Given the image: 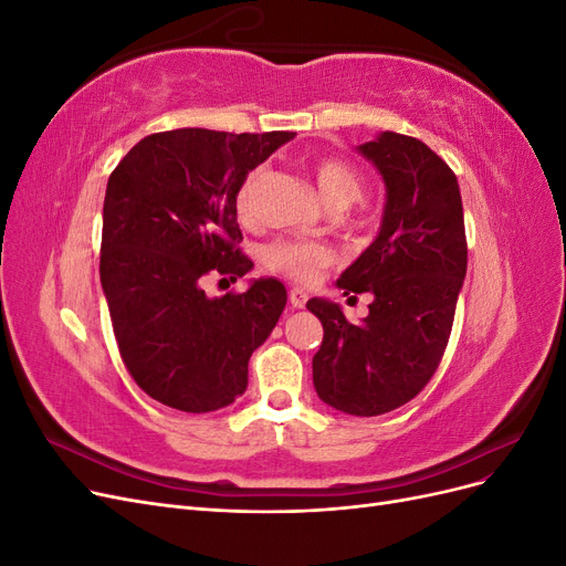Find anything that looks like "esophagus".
Returning a JSON list of instances; mask_svg holds the SVG:
<instances>
[{"label": "esophagus", "instance_id": "34e87169", "mask_svg": "<svg viewBox=\"0 0 566 566\" xmlns=\"http://www.w3.org/2000/svg\"><path fill=\"white\" fill-rule=\"evenodd\" d=\"M306 300H310V295H306L302 287H293V290H290V304H293L295 310H304Z\"/></svg>", "mask_w": 566, "mask_h": 566}]
</instances>
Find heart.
I'll list each match as a JSON object with an SVG mask.
<instances>
[{
  "instance_id": "heart-1",
  "label": "heart",
  "mask_w": 566,
  "mask_h": 566,
  "mask_svg": "<svg viewBox=\"0 0 566 566\" xmlns=\"http://www.w3.org/2000/svg\"><path fill=\"white\" fill-rule=\"evenodd\" d=\"M318 198L328 205L331 210H347L352 202L361 196V175L339 158H318L310 167ZM264 169L254 167L245 175V179L238 186L235 193V208L243 219H250L254 212V198L256 188H260ZM266 264L283 273V276L310 283L321 276V271L328 269L335 262V254L328 245L316 241H276L264 252Z\"/></svg>"
}]
</instances>
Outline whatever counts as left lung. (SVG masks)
Instances as JSON below:
<instances>
[{"instance_id": "obj_1", "label": "left lung", "mask_w": 566, "mask_h": 566, "mask_svg": "<svg viewBox=\"0 0 566 566\" xmlns=\"http://www.w3.org/2000/svg\"><path fill=\"white\" fill-rule=\"evenodd\" d=\"M358 153L378 167L387 202L378 238L337 287L370 293L368 316L354 325L339 304L318 297L306 310L323 325L314 356L321 401L370 418L418 397L434 375L465 281L468 241L458 179L430 146L382 132Z\"/></svg>"}]
</instances>
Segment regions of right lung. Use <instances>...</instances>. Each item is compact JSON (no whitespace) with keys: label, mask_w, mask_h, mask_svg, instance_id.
<instances>
[{"label":"right lung","mask_w":566,"mask_h":566,"mask_svg":"<svg viewBox=\"0 0 566 566\" xmlns=\"http://www.w3.org/2000/svg\"><path fill=\"white\" fill-rule=\"evenodd\" d=\"M295 132L150 134L113 169L104 200L101 285L119 356L150 399L210 413L248 387L252 352L276 328L285 285L252 281L208 297L205 276L243 279L235 193Z\"/></svg>","instance_id":"right-lung-1"}]
</instances>
